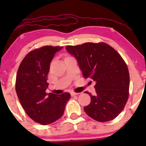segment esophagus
<instances>
[{
  "label": "esophagus",
  "instance_id": "esophagus-1",
  "mask_svg": "<svg viewBox=\"0 0 146 146\" xmlns=\"http://www.w3.org/2000/svg\"><path fill=\"white\" fill-rule=\"evenodd\" d=\"M71 96H75V95H79V93H74V92H72V93H71Z\"/></svg>",
  "mask_w": 146,
  "mask_h": 146
}]
</instances>
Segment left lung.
<instances>
[{"mask_svg": "<svg viewBox=\"0 0 146 146\" xmlns=\"http://www.w3.org/2000/svg\"><path fill=\"white\" fill-rule=\"evenodd\" d=\"M66 49L75 58L84 77L95 82L96 94L85 93L91 101L84 111L100 122L114 119L123 109L129 95L130 76L124 60L104 42L66 46Z\"/></svg>", "mask_w": 146, "mask_h": 146, "instance_id": "left-lung-1", "label": "left lung"}]
</instances>
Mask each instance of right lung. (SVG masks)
<instances>
[{
    "instance_id": "1",
    "label": "right lung",
    "mask_w": 146,
    "mask_h": 146,
    "mask_svg": "<svg viewBox=\"0 0 146 146\" xmlns=\"http://www.w3.org/2000/svg\"><path fill=\"white\" fill-rule=\"evenodd\" d=\"M63 46H45L29 52L18 70L16 90L22 106L30 118L42 125L62 116L71 95L46 93L50 64Z\"/></svg>"
}]
</instances>
